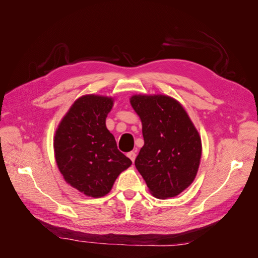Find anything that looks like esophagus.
Instances as JSON below:
<instances>
[{
  "label": "esophagus",
  "mask_w": 258,
  "mask_h": 258,
  "mask_svg": "<svg viewBox=\"0 0 258 258\" xmlns=\"http://www.w3.org/2000/svg\"><path fill=\"white\" fill-rule=\"evenodd\" d=\"M128 157L132 160V162H135V159H136V156H137V154H136V152H130V153H128Z\"/></svg>",
  "instance_id": "esophagus-1"
}]
</instances>
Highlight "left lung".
Masks as SVG:
<instances>
[{"label":"left lung","mask_w":258,"mask_h":258,"mask_svg":"<svg viewBox=\"0 0 258 258\" xmlns=\"http://www.w3.org/2000/svg\"><path fill=\"white\" fill-rule=\"evenodd\" d=\"M130 104L142 121L144 138L135 161L138 171L154 197L177 196L198 172L202 154L198 130L172 97L134 95Z\"/></svg>","instance_id":"obj_1"}]
</instances>
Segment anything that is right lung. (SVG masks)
Wrapping results in <instances>:
<instances>
[{
  "label": "right lung",
  "instance_id": "1",
  "mask_svg": "<svg viewBox=\"0 0 258 258\" xmlns=\"http://www.w3.org/2000/svg\"><path fill=\"white\" fill-rule=\"evenodd\" d=\"M114 98L80 97L69 108L53 137L54 158L64 181L86 196L100 198L111 191L132 161L117 148L106 128Z\"/></svg>",
  "mask_w": 258,
  "mask_h": 258
}]
</instances>
